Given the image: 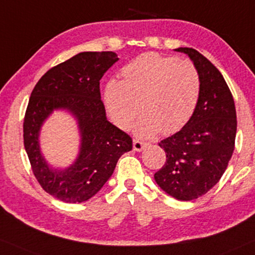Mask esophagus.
Listing matches in <instances>:
<instances>
[{
	"label": "esophagus",
	"mask_w": 255,
	"mask_h": 255,
	"mask_svg": "<svg viewBox=\"0 0 255 255\" xmlns=\"http://www.w3.org/2000/svg\"><path fill=\"white\" fill-rule=\"evenodd\" d=\"M143 147H144V143L142 140L133 139V150H136V151H140V150H143Z\"/></svg>",
	"instance_id": "1"
}]
</instances>
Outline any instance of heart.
Masks as SVG:
<instances>
[{"label":"heart","instance_id":"obj_1","mask_svg":"<svg viewBox=\"0 0 255 255\" xmlns=\"http://www.w3.org/2000/svg\"><path fill=\"white\" fill-rule=\"evenodd\" d=\"M122 81H109L104 91L110 118L122 130L131 127L139 108L143 116L134 131L140 137H151L158 131L174 133L193 117L202 81L190 60L144 53L122 68Z\"/></svg>","mask_w":255,"mask_h":255}]
</instances>
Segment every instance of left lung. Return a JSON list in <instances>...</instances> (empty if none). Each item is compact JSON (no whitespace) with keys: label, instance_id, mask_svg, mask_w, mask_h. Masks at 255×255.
<instances>
[{"label":"left lung","instance_id":"left-lung-1","mask_svg":"<svg viewBox=\"0 0 255 255\" xmlns=\"http://www.w3.org/2000/svg\"><path fill=\"white\" fill-rule=\"evenodd\" d=\"M175 51L189 55L202 90L190 121L158 143L166 159L155 181L175 199L190 201L208 193L227 169L235 146L237 111L227 83L206 56L189 47Z\"/></svg>","mask_w":255,"mask_h":255}]
</instances>
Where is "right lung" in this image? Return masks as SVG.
Masks as SVG:
<instances>
[{
    "label": "right lung",
    "mask_w": 255,
    "mask_h": 255,
    "mask_svg": "<svg viewBox=\"0 0 255 255\" xmlns=\"http://www.w3.org/2000/svg\"><path fill=\"white\" fill-rule=\"evenodd\" d=\"M118 60L113 52H84L47 71L37 81L24 113L23 143L42 189L67 203L87 201L111 177L132 138L111 124L100 99V79ZM54 108H67L80 122L81 155L65 172L52 171L37 142L42 122Z\"/></svg>",
    "instance_id": "1"
}]
</instances>
